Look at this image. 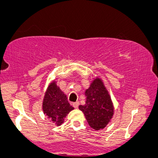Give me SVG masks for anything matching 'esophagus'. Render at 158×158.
I'll return each mask as SVG.
<instances>
[{"label":"esophagus","instance_id":"34e87169","mask_svg":"<svg viewBox=\"0 0 158 158\" xmlns=\"http://www.w3.org/2000/svg\"><path fill=\"white\" fill-rule=\"evenodd\" d=\"M79 104H80L79 102H75V103H72V106H73L75 107V109H77V107H78Z\"/></svg>","mask_w":158,"mask_h":158}]
</instances>
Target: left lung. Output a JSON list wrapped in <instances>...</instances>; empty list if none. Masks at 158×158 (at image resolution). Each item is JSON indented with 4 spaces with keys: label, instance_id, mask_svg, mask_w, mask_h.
Instances as JSON below:
<instances>
[{
    "label": "left lung",
    "instance_id": "obj_1",
    "mask_svg": "<svg viewBox=\"0 0 158 158\" xmlns=\"http://www.w3.org/2000/svg\"><path fill=\"white\" fill-rule=\"evenodd\" d=\"M85 105L79 109L84 114L89 125L95 130L104 129L114 114V106L109 92L101 79H94L89 88L85 92Z\"/></svg>",
    "mask_w": 158,
    "mask_h": 158
}]
</instances>
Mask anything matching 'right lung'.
I'll list each match as a JSON object with an SVG mask.
<instances>
[{
	"label": "right lung",
	"mask_w": 158,
	"mask_h": 158,
	"mask_svg": "<svg viewBox=\"0 0 158 158\" xmlns=\"http://www.w3.org/2000/svg\"><path fill=\"white\" fill-rule=\"evenodd\" d=\"M73 109L66 94L57 86L56 82L52 81L48 86L43 101L44 114L49 118L50 121L60 126L66 116Z\"/></svg>",
	"instance_id": "right-lung-1"
}]
</instances>
